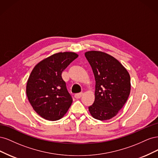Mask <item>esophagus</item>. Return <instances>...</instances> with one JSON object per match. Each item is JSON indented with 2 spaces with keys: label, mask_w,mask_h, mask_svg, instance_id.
<instances>
[{
  "label": "esophagus",
  "mask_w": 158,
  "mask_h": 158,
  "mask_svg": "<svg viewBox=\"0 0 158 158\" xmlns=\"http://www.w3.org/2000/svg\"><path fill=\"white\" fill-rule=\"evenodd\" d=\"M83 93H79V94H76L74 95V97L76 99H80L81 97L82 96Z\"/></svg>",
  "instance_id": "obj_1"
}]
</instances>
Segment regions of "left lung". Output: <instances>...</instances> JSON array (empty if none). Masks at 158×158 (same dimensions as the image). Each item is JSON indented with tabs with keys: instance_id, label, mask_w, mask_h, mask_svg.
<instances>
[{
	"instance_id": "8db88e82",
	"label": "left lung",
	"mask_w": 158,
	"mask_h": 158,
	"mask_svg": "<svg viewBox=\"0 0 158 158\" xmlns=\"http://www.w3.org/2000/svg\"><path fill=\"white\" fill-rule=\"evenodd\" d=\"M85 56L95 80V101L89 111L95 119L109 120L127 101L131 89L130 74L120 62L106 52L89 51Z\"/></svg>"
}]
</instances>
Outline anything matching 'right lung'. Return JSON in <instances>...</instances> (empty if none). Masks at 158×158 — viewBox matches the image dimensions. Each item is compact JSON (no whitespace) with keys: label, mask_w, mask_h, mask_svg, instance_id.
Segmentation results:
<instances>
[{"label":"right lung","mask_w":158,"mask_h":158,"mask_svg":"<svg viewBox=\"0 0 158 158\" xmlns=\"http://www.w3.org/2000/svg\"><path fill=\"white\" fill-rule=\"evenodd\" d=\"M78 56L74 52H60L42 60L32 70L26 94L33 109L42 118L57 121L68 111L73 98L61 74Z\"/></svg>","instance_id":"add662e5"}]
</instances>
